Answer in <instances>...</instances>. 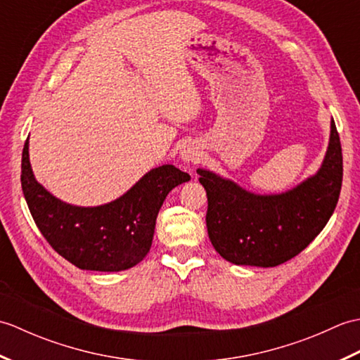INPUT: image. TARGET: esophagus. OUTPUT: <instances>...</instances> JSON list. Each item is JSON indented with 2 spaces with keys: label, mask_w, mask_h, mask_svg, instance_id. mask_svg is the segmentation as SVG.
Returning a JSON list of instances; mask_svg holds the SVG:
<instances>
[{
  "label": "esophagus",
  "mask_w": 360,
  "mask_h": 360,
  "mask_svg": "<svg viewBox=\"0 0 360 360\" xmlns=\"http://www.w3.org/2000/svg\"><path fill=\"white\" fill-rule=\"evenodd\" d=\"M181 158H182V160H184V162L195 165L201 160L202 153H201L200 147H196L195 143H188L181 150Z\"/></svg>",
  "instance_id": "1"
}]
</instances>
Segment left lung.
<instances>
[{
	"instance_id": "left-lung-1",
	"label": "left lung",
	"mask_w": 360,
	"mask_h": 360,
	"mask_svg": "<svg viewBox=\"0 0 360 360\" xmlns=\"http://www.w3.org/2000/svg\"><path fill=\"white\" fill-rule=\"evenodd\" d=\"M196 173L207 193L205 223L218 254L233 264L274 267L300 254L331 218L342 188L340 137L331 120L317 174L281 195H255L202 168Z\"/></svg>"
}]
</instances>
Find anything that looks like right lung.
<instances>
[{
	"mask_svg": "<svg viewBox=\"0 0 360 360\" xmlns=\"http://www.w3.org/2000/svg\"><path fill=\"white\" fill-rule=\"evenodd\" d=\"M190 181L173 165L153 168L119 200L77 207L52 196L34 178L29 139L21 158V187L37 227L51 248L79 269L119 272L141 263L151 248L168 192Z\"/></svg>",
	"mask_w": 360,
	"mask_h": 360,
	"instance_id": "obj_1",
	"label": "right lung"
}]
</instances>
